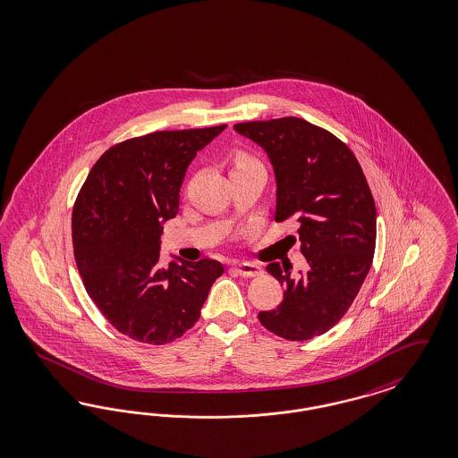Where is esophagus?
Returning <instances> with one entry per match:
<instances>
[{
  "label": "esophagus",
  "instance_id": "1",
  "mask_svg": "<svg viewBox=\"0 0 458 458\" xmlns=\"http://www.w3.org/2000/svg\"><path fill=\"white\" fill-rule=\"evenodd\" d=\"M234 270L238 272L241 277H257L263 274V268L259 267V263H251V261H242V263H236Z\"/></svg>",
  "mask_w": 458,
  "mask_h": 458
}]
</instances>
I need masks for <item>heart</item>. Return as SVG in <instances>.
Instances as JSON below:
<instances>
[{"label":"heart","instance_id":"1","mask_svg":"<svg viewBox=\"0 0 458 458\" xmlns=\"http://www.w3.org/2000/svg\"><path fill=\"white\" fill-rule=\"evenodd\" d=\"M246 164H257V162H253V160L250 159H244V157H242V159L238 160V165H236V167H239V165H246Z\"/></svg>","mask_w":458,"mask_h":458}]
</instances>
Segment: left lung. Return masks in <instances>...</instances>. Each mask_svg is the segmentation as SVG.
<instances>
[{
    "mask_svg": "<svg viewBox=\"0 0 458 458\" xmlns=\"http://www.w3.org/2000/svg\"><path fill=\"white\" fill-rule=\"evenodd\" d=\"M234 130L270 160L276 220H298L308 261L296 277L293 265L267 267L284 285V299L276 310L259 311V323L287 340L321 335L345 315L375 255L377 207L362 169L345 143L308 121H251Z\"/></svg>",
    "mask_w": 458,
    "mask_h": 458,
    "instance_id": "left-lung-1",
    "label": "left lung"
}]
</instances>
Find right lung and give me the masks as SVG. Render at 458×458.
<instances>
[{
  "instance_id": "1",
  "label": "right lung",
  "mask_w": 458,
  "mask_h": 458,
  "mask_svg": "<svg viewBox=\"0 0 458 458\" xmlns=\"http://www.w3.org/2000/svg\"><path fill=\"white\" fill-rule=\"evenodd\" d=\"M225 124L156 131L111 147L92 167L72 216L73 251L89 296L126 337L162 345L197 319L224 274L216 259L160 267L164 222L178 214L188 165Z\"/></svg>"
}]
</instances>
